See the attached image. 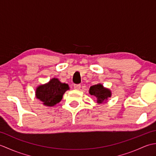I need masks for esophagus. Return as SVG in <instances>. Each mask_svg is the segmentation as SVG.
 <instances>
[{
  "mask_svg": "<svg viewBox=\"0 0 156 156\" xmlns=\"http://www.w3.org/2000/svg\"><path fill=\"white\" fill-rule=\"evenodd\" d=\"M74 88L76 90H80V88H81V85L80 84H74Z\"/></svg>",
  "mask_w": 156,
  "mask_h": 156,
  "instance_id": "obj_1",
  "label": "esophagus"
}]
</instances>
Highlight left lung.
<instances>
[{
  "label": "left lung",
  "mask_w": 156,
  "mask_h": 156,
  "mask_svg": "<svg viewBox=\"0 0 156 156\" xmlns=\"http://www.w3.org/2000/svg\"><path fill=\"white\" fill-rule=\"evenodd\" d=\"M89 92L91 95H93L97 98L98 103H102L104 101L107 100L108 97H110L111 93L108 89L105 88L101 84L92 86L90 88Z\"/></svg>",
  "instance_id": "8db88e82"
}]
</instances>
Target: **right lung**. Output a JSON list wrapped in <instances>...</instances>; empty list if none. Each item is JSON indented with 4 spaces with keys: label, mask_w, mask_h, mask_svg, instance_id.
<instances>
[{
    "label": "right lung",
    "mask_w": 156,
    "mask_h": 156,
    "mask_svg": "<svg viewBox=\"0 0 156 156\" xmlns=\"http://www.w3.org/2000/svg\"><path fill=\"white\" fill-rule=\"evenodd\" d=\"M68 89L67 84L53 78L48 84L39 86L36 90V97L44 105L51 107L61 101L63 94Z\"/></svg>",
    "instance_id": "add662e5"
}]
</instances>
